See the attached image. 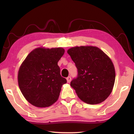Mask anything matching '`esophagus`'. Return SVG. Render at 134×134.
Segmentation results:
<instances>
[{
    "label": "esophagus",
    "mask_w": 134,
    "mask_h": 134,
    "mask_svg": "<svg viewBox=\"0 0 134 134\" xmlns=\"http://www.w3.org/2000/svg\"><path fill=\"white\" fill-rule=\"evenodd\" d=\"M66 79H67V81L68 83H70V81H71V77H70V76L67 77Z\"/></svg>",
    "instance_id": "obj_1"
}]
</instances>
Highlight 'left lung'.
<instances>
[{
    "instance_id": "obj_1",
    "label": "left lung",
    "mask_w": 134,
    "mask_h": 134,
    "mask_svg": "<svg viewBox=\"0 0 134 134\" xmlns=\"http://www.w3.org/2000/svg\"><path fill=\"white\" fill-rule=\"evenodd\" d=\"M77 69L70 85L81 100L90 105L102 102L112 91L115 70L110 58L96 47H72L67 51Z\"/></svg>"
}]
</instances>
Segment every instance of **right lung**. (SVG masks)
I'll return each instance as SVG.
<instances>
[{
	"instance_id": "add662e5",
	"label": "right lung",
	"mask_w": 134,
	"mask_h": 134,
	"mask_svg": "<svg viewBox=\"0 0 134 134\" xmlns=\"http://www.w3.org/2000/svg\"><path fill=\"white\" fill-rule=\"evenodd\" d=\"M64 51L62 48H38L22 63L18 85L25 98L32 105L48 107L58 100L63 85L67 83L58 65Z\"/></svg>"
}]
</instances>
